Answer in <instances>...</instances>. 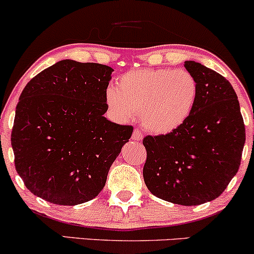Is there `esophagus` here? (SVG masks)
<instances>
[{
	"label": "esophagus",
	"mask_w": 254,
	"mask_h": 254,
	"mask_svg": "<svg viewBox=\"0 0 254 254\" xmlns=\"http://www.w3.org/2000/svg\"><path fill=\"white\" fill-rule=\"evenodd\" d=\"M132 139L133 141H142V139H143V133H142L138 129H135L132 132Z\"/></svg>",
	"instance_id": "1"
}]
</instances>
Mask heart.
Wrapping results in <instances>:
<instances>
[{
	"mask_svg": "<svg viewBox=\"0 0 254 254\" xmlns=\"http://www.w3.org/2000/svg\"><path fill=\"white\" fill-rule=\"evenodd\" d=\"M198 82L188 70L171 68L136 69L106 90V104L119 119L139 113L142 124L157 135L182 127L193 112L198 99Z\"/></svg>",
	"mask_w": 254,
	"mask_h": 254,
	"instance_id": "obj_1",
	"label": "heart"
}]
</instances>
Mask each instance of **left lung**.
<instances>
[{"instance_id": "obj_1", "label": "left lung", "mask_w": 254, "mask_h": 254, "mask_svg": "<svg viewBox=\"0 0 254 254\" xmlns=\"http://www.w3.org/2000/svg\"><path fill=\"white\" fill-rule=\"evenodd\" d=\"M185 68L196 77L198 99L182 127L144 137V183L154 196L190 206L210 202L239 170L245 125L234 88L227 78L194 61Z\"/></svg>"}]
</instances>
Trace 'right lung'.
<instances>
[{
	"label": "right lung",
	"instance_id": "obj_1",
	"mask_svg": "<svg viewBox=\"0 0 254 254\" xmlns=\"http://www.w3.org/2000/svg\"><path fill=\"white\" fill-rule=\"evenodd\" d=\"M112 72L103 64L63 60L26 84L16 105L11 148L17 174L34 196L77 205L104 189L133 130L104 117Z\"/></svg>",
	"mask_w": 254,
	"mask_h": 254
}]
</instances>
